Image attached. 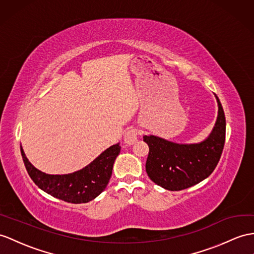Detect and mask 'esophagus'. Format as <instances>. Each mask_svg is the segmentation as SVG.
Returning <instances> with one entry per match:
<instances>
[{
  "instance_id": "obj_1",
  "label": "esophagus",
  "mask_w": 254,
  "mask_h": 254,
  "mask_svg": "<svg viewBox=\"0 0 254 254\" xmlns=\"http://www.w3.org/2000/svg\"><path fill=\"white\" fill-rule=\"evenodd\" d=\"M138 139V133L134 128H129L124 133V141L127 144H133Z\"/></svg>"
}]
</instances>
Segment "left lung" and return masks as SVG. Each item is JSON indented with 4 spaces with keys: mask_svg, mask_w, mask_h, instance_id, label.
<instances>
[{
    "mask_svg": "<svg viewBox=\"0 0 254 254\" xmlns=\"http://www.w3.org/2000/svg\"><path fill=\"white\" fill-rule=\"evenodd\" d=\"M218 117L208 137L198 143H176L157 135H144L148 155L145 170L151 180L168 190H181L201 182L218 165L225 142L226 122L219 98Z\"/></svg>",
    "mask_w": 254,
    "mask_h": 254,
    "instance_id": "1",
    "label": "left lung"
}]
</instances>
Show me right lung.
I'll return each mask as SVG.
<instances>
[{"label": "right lung", "instance_id": "obj_1", "mask_svg": "<svg viewBox=\"0 0 254 254\" xmlns=\"http://www.w3.org/2000/svg\"><path fill=\"white\" fill-rule=\"evenodd\" d=\"M20 151L30 178L42 190L66 202L83 203L95 199L107 188L121 146L120 143L110 146L83 169L67 175H48L36 169L26 157L22 146Z\"/></svg>", "mask_w": 254, "mask_h": 254}]
</instances>
